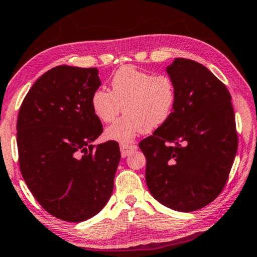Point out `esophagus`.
<instances>
[{
    "label": "esophagus",
    "instance_id": "1",
    "mask_svg": "<svg viewBox=\"0 0 257 257\" xmlns=\"http://www.w3.org/2000/svg\"><path fill=\"white\" fill-rule=\"evenodd\" d=\"M137 150L136 145L132 144H120V152H121V156L122 158H126V156L130 155L133 151Z\"/></svg>",
    "mask_w": 257,
    "mask_h": 257
}]
</instances>
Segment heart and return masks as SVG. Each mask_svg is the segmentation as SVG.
<instances>
[{
	"label": "heart",
	"instance_id": "heart-1",
	"mask_svg": "<svg viewBox=\"0 0 257 257\" xmlns=\"http://www.w3.org/2000/svg\"><path fill=\"white\" fill-rule=\"evenodd\" d=\"M111 91L97 89L91 106L99 120L111 122L122 111L125 114L105 130L109 140L130 143L143 132H152L168 120L176 103L173 80L165 74H153L125 66L111 79Z\"/></svg>",
	"mask_w": 257,
	"mask_h": 257
}]
</instances>
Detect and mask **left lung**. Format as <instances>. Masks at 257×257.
Listing matches in <instances>:
<instances>
[{"label":"left lung","mask_w":257,"mask_h":257,"mask_svg":"<svg viewBox=\"0 0 257 257\" xmlns=\"http://www.w3.org/2000/svg\"><path fill=\"white\" fill-rule=\"evenodd\" d=\"M176 103L165 124L140 141L152 196L169 209L191 212L222 191L237 150L232 97L205 66L176 58L166 69Z\"/></svg>","instance_id":"8db88e82"}]
</instances>
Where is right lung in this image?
Instances as JSON below:
<instances>
[{
    "label": "right lung",
    "instance_id": "1",
    "mask_svg": "<svg viewBox=\"0 0 257 257\" xmlns=\"http://www.w3.org/2000/svg\"><path fill=\"white\" fill-rule=\"evenodd\" d=\"M99 85L97 68L54 67L32 85L18 113L22 176L40 205L65 221L94 217L113 190L119 145H92L103 132L91 106Z\"/></svg>",
    "mask_w": 257,
    "mask_h": 257
}]
</instances>
